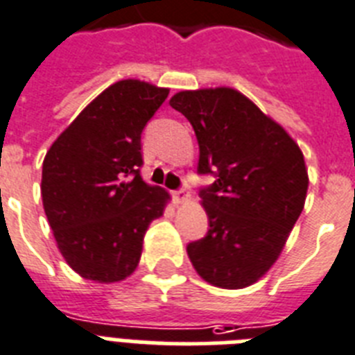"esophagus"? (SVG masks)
<instances>
[{
  "instance_id": "1",
  "label": "esophagus",
  "mask_w": 355,
  "mask_h": 355,
  "mask_svg": "<svg viewBox=\"0 0 355 355\" xmlns=\"http://www.w3.org/2000/svg\"><path fill=\"white\" fill-rule=\"evenodd\" d=\"M172 198L178 205H183V202H189L192 196H190L189 190H175V192H172Z\"/></svg>"
}]
</instances>
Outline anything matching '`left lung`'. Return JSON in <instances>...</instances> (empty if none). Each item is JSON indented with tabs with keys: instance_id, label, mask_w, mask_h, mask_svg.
Listing matches in <instances>:
<instances>
[{
	"instance_id": "1",
	"label": "left lung",
	"mask_w": 355,
	"mask_h": 355,
	"mask_svg": "<svg viewBox=\"0 0 355 355\" xmlns=\"http://www.w3.org/2000/svg\"><path fill=\"white\" fill-rule=\"evenodd\" d=\"M171 105L192 123L210 230L187 253L205 282L244 289L272 268L304 210L309 174L289 132L233 87L184 89Z\"/></svg>"
}]
</instances>
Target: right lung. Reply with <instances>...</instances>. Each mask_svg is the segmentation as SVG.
Segmentation results:
<instances>
[{"label":"right lung","instance_id":"right-lung-1","mask_svg":"<svg viewBox=\"0 0 355 355\" xmlns=\"http://www.w3.org/2000/svg\"><path fill=\"white\" fill-rule=\"evenodd\" d=\"M168 87L123 78L105 87L48 148L42 207L57 248L77 275L96 284L131 277L148 224L171 193L141 180V131Z\"/></svg>","mask_w":355,"mask_h":355}]
</instances>
